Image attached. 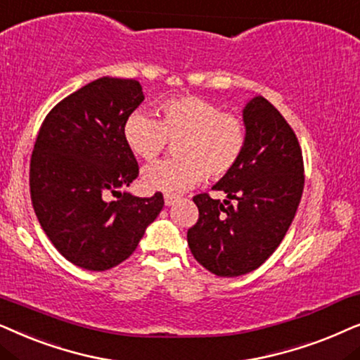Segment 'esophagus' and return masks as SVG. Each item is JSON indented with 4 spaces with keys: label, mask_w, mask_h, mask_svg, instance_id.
<instances>
[{
    "label": "esophagus",
    "mask_w": 360,
    "mask_h": 360,
    "mask_svg": "<svg viewBox=\"0 0 360 360\" xmlns=\"http://www.w3.org/2000/svg\"><path fill=\"white\" fill-rule=\"evenodd\" d=\"M177 195H172V194H165V204L166 205H172L174 202H177Z\"/></svg>",
    "instance_id": "1"
}]
</instances>
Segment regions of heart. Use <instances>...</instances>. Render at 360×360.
<instances>
[{
  "instance_id": "b5f03b06",
  "label": "heart",
  "mask_w": 360,
  "mask_h": 360,
  "mask_svg": "<svg viewBox=\"0 0 360 360\" xmlns=\"http://www.w3.org/2000/svg\"><path fill=\"white\" fill-rule=\"evenodd\" d=\"M162 120L135 112L124 123V140L141 160L151 161L165 151L167 140L179 141L177 160L146 166L141 183L148 191L181 193L204 179H220L240 161L245 150V124L237 115L200 97H181L162 103Z\"/></svg>"
}]
</instances>
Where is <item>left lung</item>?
Segmentation results:
<instances>
[{"instance_id":"1","label":"left lung","mask_w":360,"mask_h":360,"mask_svg":"<svg viewBox=\"0 0 360 360\" xmlns=\"http://www.w3.org/2000/svg\"><path fill=\"white\" fill-rule=\"evenodd\" d=\"M242 117L245 150L212 188L227 199L195 195L199 219L188 230L194 258L217 276H240L265 263L288 232L304 186L298 138L283 115L258 95Z\"/></svg>"}]
</instances>
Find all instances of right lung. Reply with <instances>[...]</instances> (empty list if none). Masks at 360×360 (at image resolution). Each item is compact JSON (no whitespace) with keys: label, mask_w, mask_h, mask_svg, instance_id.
I'll list each match as a JSON object with an SVG mask.
<instances>
[{"label":"right lung","mask_w":360,"mask_h":360,"mask_svg":"<svg viewBox=\"0 0 360 360\" xmlns=\"http://www.w3.org/2000/svg\"><path fill=\"white\" fill-rule=\"evenodd\" d=\"M143 100L138 80L102 77L57 103L37 135L32 207L62 257L85 270L127 260L165 205L161 193L122 191L138 177L124 123Z\"/></svg>","instance_id":"right-lung-1"}]
</instances>
